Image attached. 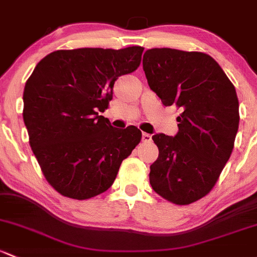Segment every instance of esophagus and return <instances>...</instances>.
<instances>
[{"instance_id": "1", "label": "esophagus", "mask_w": 257, "mask_h": 257, "mask_svg": "<svg viewBox=\"0 0 257 257\" xmlns=\"http://www.w3.org/2000/svg\"><path fill=\"white\" fill-rule=\"evenodd\" d=\"M142 140H143V143H150L151 140V136L150 134H148V133H143V136H142Z\"/></svg>"}]
</instances>
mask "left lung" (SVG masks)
<instances>
[{
	"label": "left lung",
	"mask_w": 257,
	"mask_h": 257,
	"mask_svg": "<svg viewBox=\"0 0 257 257\" xmlns=\"http://www.w3.org/2000/svg\"><path fill=\"white\" fill-rule=\"evenodd\" d=\"M143 69L164 106L181 110L176 136L153 137L159 158L150 185L166 201L187 206L212 191L230 158L240 119L235 87L201 51L149 49Z\"/></svg>",
	"instance_id": "obj_1"
}]
</instances>
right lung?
Masks as SVG:
<instances>
[{
    "label": "right lung",
    "mask_w": 257,
    "mask_h": 257,
    "mask_svg": "<svg viewBox=\"0 0 257 257\" xmlns=\"http://www.w3.org/2000/svg\"><path fill=\"white\" fill-rule=\"evenodd\" d=\"M143 50H56L27 80L29 144L44 177L63 196L82 201L106 192L142 140L137 126L115 129L99 112L108 108L115 80L139 67Z\"/></svg>",
    "instance_id": "right-lung-1"
}]
</instances>
